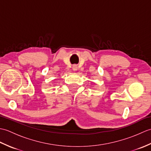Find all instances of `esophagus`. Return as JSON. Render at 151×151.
Masks as SVG:
<instances>
[{
    "mask_svg": "<svg viewBox=\"0 0 151 151\" xmlns=\"http://www.w3.org/2000/svg\"><path fill=\"white\" fill-rule=\"evenodd\" d=\"M77 69H78V67H77V65H74L73 66V70H74V71H76V70H77Z\"/></svg>",
    "mask_w": 151,
    "mask_h": 151,
    "instance_id": "esophagus-1",
    "label": "esophagus"
}]
</instances>
